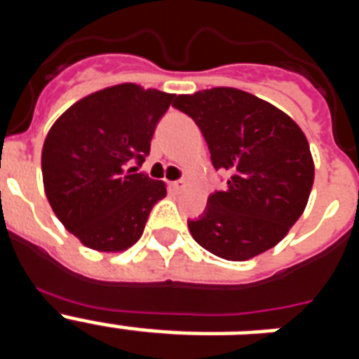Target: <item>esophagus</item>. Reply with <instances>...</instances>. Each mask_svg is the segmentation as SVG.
<instances>
[{"mask_svg": "<svg viewBox=\"0 0 359 359\" xmlns=\"http://www.w3.org/2000/svg\"><path fill=\"white\" fill-rule=\"evenodd\" d=\"M170 187H172L174 192H182V190L185 189V182H183V180H177V182L170 183Z\"/></svg>", "mask_w": 359, "mask_h": 359, "instance_id": "obj_1", "label": "esophagus"}]
</instances>
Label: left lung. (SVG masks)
I'll list each match as a JSON object with an SVG mask.
<instances>
[{
    "instance_id": "left-lung-1",
    "label": "left lung",
    "mask_w": 359,
    "mask_h": 359,
    "mask_svg": "<svg viewBox=\"0 0 359 359\" xmlns=\"http://www.w3.org/2000/svg\"><path fill=\"white\" fill-rule=\"evenodd\" d=\"M176 109L198 123L226 190H215L189 230L226 261L273 248L302 215L315 180L306 135L280 109L236 88L177 95Z\"/></svg>"
}]
</instances>
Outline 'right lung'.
Returning a JSON list of instances; mask_svg holds the SVG:
<instances>
[{"instance_id":"right-lung-1","label":"right lung","mask_w":359,"mask_h":359,"mask_svg":"<svg viewBox=\"0 0 359 359\" xmlns=\"http://www.w3.org/2000/svg\"><path fill=\"white\" fill-rule=\"evenodd\" d=\"M176 95L136 84L81 98L48 131L41 169L50 207L65 228L97 252H122L140 239L163 182L136 172L158 122Z\"/></svg>"}]
</instances>
